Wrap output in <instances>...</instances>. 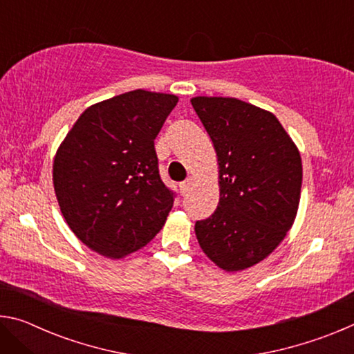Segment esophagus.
Instances as JSON below:
<instances>
[{
  "instance_id": "34e87169",
  "label": "esophagus",
  "mask_w": 354,
  "mask_h": 354,
  "mask_svg": "<svg viewBox=\"0 0 354 354\" xmlns=\"http://www.w3.org/2000/svg\"><path fill=\"white\" fill-rule=\"evenodd\" d=\"M192 184H194V179H192V178H187L184 183L179 184V189H181V194H183V195L187 194V192H189L190 187H192Z\"/></svg>"
}]
</instances>
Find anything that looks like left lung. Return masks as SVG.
I'll return each mask as SVG.
<instances>
[{
    "label": "left lung",
    "instance_id": "obj_1",
    "mask_svg": "<svg viewBox=\"0 0 354 354\" xmlns=\"http://www.w3.org/2000/svg\"><path fill=\"white\" fill-rule=\"evenodd\" d=\"M218 164V206L195 223L205 254L225 272L261 262L284 241L301 195V156L272 112L226 97L190 100Z\"/></svg>",
    "mask_w": 354,
    "mask_h": 354
}]
</instances>
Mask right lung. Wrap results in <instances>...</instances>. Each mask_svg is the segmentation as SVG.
Instances as JSON below:
<instances>
[{
    "mask_svg": "<svg viewBox=\"0 0 354 354\" xmlns=\"http://www.w3.org/2000/svg\"><path fill=\"white\" fill-rule=\"evenodd\" d=\"M176 95L137 88L84 111L59 145L53 184L65 221L98 254L122 259L151 241L173 207L154 139Z\"/></svg>",
    "mask_w": 354,
    "mask_h": 354,
    "instance_id": "add662e5",
    "label": "right lung"
}]
</instances>
